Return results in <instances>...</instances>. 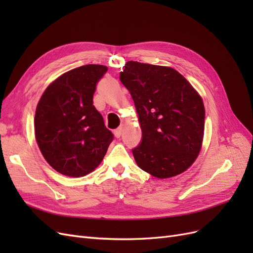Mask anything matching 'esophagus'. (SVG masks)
<instances>
[{
  "instance_id": "1",
  "label": "esophagus",
  "mask_w": 253,
  "mask_h": 253,
  "mask_svg": "<svg viewBox=\"0 0 253 253\" xmlns=\"http://www.w3.org/2000/svg\"><path fill=\"white\" fill-rule=\"evenodd\" d=\"M121 134H122V127L121 126L116 128L114 131V135H115V137H116V138H119V137L121 136Z\"/></svg>"
}]
</instances>
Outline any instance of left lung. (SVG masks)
Returning a JSON list of instances; mask_svg holds the SVG:
<instances>
[{"mask_svg":"<svg viewBox=\"0 0 253 253\" xmlns=\"http://www.w3.org/2000/svg\"><path fill=\"white\" fill-rule=\"evenodd\" d=\"M120 81L135 103L142 132L132 150L141 170L154 177H174L187 171L200 154L205 106L198 91L169 66L128 61Z\"/></svg>","mask_w":253,"mask_h":253,"instance_id":"obj_1","label":"left lung"}]
</instances>
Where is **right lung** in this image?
Wrapping results in <instances>:
<instances>
[{"label":"right lung","instance_id":"right-lung-1","mask_svg":"<svg viewBox=\"0 0 253 253\" xmlns=\"http://www.w3.org/2000/svg\"><path fill=\"white\" fill-rule=\"evenodd\" d=\"M108 71L87 64L68 71L44 90L35 115V136L43 157L53 170L81 177L101 164L113 140L93 105L96 84Z\"/></svg>","mask_w":253,"mask_h":253}]
</instances>
